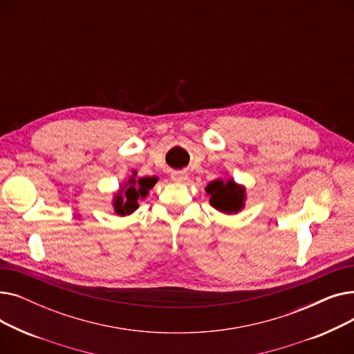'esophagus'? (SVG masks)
<instances>
[{
    "label": "esophagus",
    "instance_id": "1",
    "mask_svg": "<svg viewBox=\"0 0 354 354\" xmlns=\"http://www.w3.org/2000/svg\"><path fill=\"white\" fill-rule=\"evenodd\" d=\"M171 178H172V180H174V182H178V183H180V182H185V180L188 179L187 174H185V172H180V171H176V172H174V174L171 175Z\"/></svg>",
    "mask_w": 354,
    "mask_h": 354
}]
</instances>
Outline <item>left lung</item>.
I'll use <instances>...</instances> for the list:
<instances>
[{"label":"left lung","instance_id":"8db88e82","mask_svg":"<svg viewBox=\"0 0 354 354\" xmlns=\"http://www.w3.org/2000/svg\"><path fill=\"white\" fill-rule=\"evenodd\" d=\"M207 192L211 195L209 203L211 205L224 214L238 212L244 207L245 192L243 187L230 179L227 182L214 180L207 187Z\"/></svg>","mask_w":354,"mask_h":354}]
</instances>
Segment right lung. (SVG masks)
Segmentation results:
<instances>
[{
  "label": "right lung",
  "instance_id": "right-lung-1",
  "mask_svg": "<svg viewBox=\"0 0 354 354\" xmlns=\"http://www.w3.org/2000/svg\"><path fill=\"white\" fill-rule=\"evenodd\" d=\"M156 178H140L138 182L133 178L129 180V187L124 191V195H118L115 198V211L119 215L132 214L139 205L138 199L145 198L147 191L153 188Z\"/></svg>",
  "mask_w": 354,
  "mask_h": 354
}]
</instances>
